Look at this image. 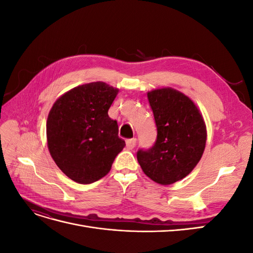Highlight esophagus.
Returning <instances> with one entry per match:
<instances>
[{"mask_svg": "<svg viewBox=\"0 0 253 253\" xmlns=\"http://www.w3.org/2000/svg\"><path fill=\"white\" fill-rule=\"evenodd\" d=\"M126 148L128 150H132L135 145H136V138H129V139H126Z\"/></svg>", "mask_w": 253, "mask_h": 253, "instance_id": "esophagus-1", "label": "esophagus"}]
</instances>
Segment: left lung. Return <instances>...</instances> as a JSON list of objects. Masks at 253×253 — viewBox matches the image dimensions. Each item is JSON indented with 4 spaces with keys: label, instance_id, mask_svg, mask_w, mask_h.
<instances>
[{
    "label": "left lung",
    "instance_id": "1",
    "mask_svg": "<svg viewBox=\"0 0 253 253\" xmlns=\"http://www.w3.org/2000/svg\"><path fill=\"white\" fill-rule=\"evenodd\" d=\"M157 139L149 150L137 152L143 173L159 185L185 178L200 162L207 141L206 124L196 104L172 87L148 91Z\"/></svg>",
    "mask_w": 253,
    "mask_h": 253
}]
</instances>
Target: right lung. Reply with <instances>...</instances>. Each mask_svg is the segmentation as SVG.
<instances>
[{
    "label": "right lung",
    "instance_id": "right-lung-1",
    "mask_svg": "<svg viewBox=\"0 0 253 253\" xmlns=\"http://www.w3.org/2000/svg\"><path fill=\"white\" fill-rule=\"evenodd\" d=\"M119 89L101 81L76 86L60 96L46 122L47 147L67 177L86 185L104 177L125 148L109 109Z\"/></svg>",
    "mask_w": 253,
    "mask_h": 253
}]
</instances>
